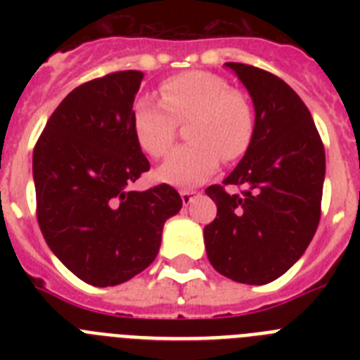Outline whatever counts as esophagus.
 I'll return each instance as SVG.
<instances>
[{
	"label": "esophagus",
	"mask_w": 360,
	"mask_h": 360,
	"mask_svg": "<svg viewBox=\"0 0 360 360\" xmlns=\"http://www.w3.org/2000/svg\"><path fill=\"white\" fill-rule=\"evenodd\" d=\"M196 195H198V193H196V191H193V189L180 191V196H182L184 205H189V203L196 198Z\"/></svg>",
	"instance_id": "34e87169"
}]
</instances>
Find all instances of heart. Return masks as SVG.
Returning a JSON list of instances; mask_svg holds the SVG:
<instances>
[{
	"label": "heart",
	"mask_w": 360,
	"mask_h": 360,
	"mask_svg": "<svg viewBox=\"0 0 360 360\" xmlns=\"http://www.w3.org/2000/svg\"><path fill=\"white\" fill-rule=\"evenodd\" d=\"M160 101L142 97L131 110V128L149 157L160 158L176 135L178 122L187 120L178 146L158 167L162 182L191 187L216 173L219 158L236 162L249 151L254 139V110L249 97L232 90L221 75L202 70L176 73L158 86Z\"/></svg>",
	"instance_id": "b5f03b06"
}]
</instances>
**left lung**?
Returning <instances> with one entry per match:
<instances>
[{"mask_svg":"<svg viewBox=\"0 0 360 360\" xmlns=\"http://www.w3.org/2000/svg\"><path fill=\"white\" fill-rule=\"evenodd\" d=\"M252 97L249 151L224 184L205 189L216 218L203 229L211 265L247 285H266L303 256L321 219L324 146L310 111L285 81L256 66L227 63ZM234 185L240 193L224 187Z\"/></svg>","mask_w":360,"mask_h":360,"instance_id":"left-lung-1","label":"left lung"}]
</instances>
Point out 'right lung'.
Listing matches in <instances>:
<instances>
[{
    "label": "right lung",
    "mask_w": 360,
    "mask_h": 360,
    "mask_svg": "<svg viewBox=\"0 0 360 360\" xmlns=\"http://www.w3.org/2000/svg\"><path fill=\"white\" fill-rule=\"evenodd\" d=\"M142 72L124 70L70 91L34 148L36 214L63 265L94 287H113L149 266L165 219L182 207L174 187L131 191L149 171L131 110Z\"/></svg>",
    "instance_id": "add662e5"
}]
</instances>
